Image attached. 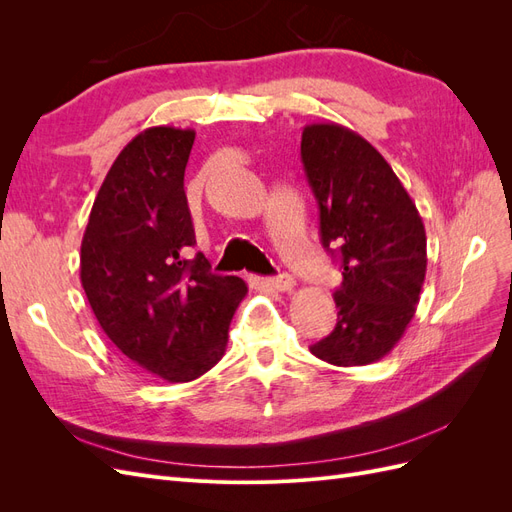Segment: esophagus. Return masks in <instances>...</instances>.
I'll list each match as a JSON object with an SVG mask.
<instances>
[{
    "label": "esophagus",
    "mask_w": 512,
    "mask_h": 512,
    "mask_svg": "<svg viewBox=\"0 0 512 512\" xmlns=\"http://www.w3.org/2000/svg\"><path fill=\"white\" fill-rule=\"evenodd\" d=\"M260 286L267 290H277V292H290L294 288V280L290 275H280V277H265L260 280Z\"/></svg>",
    "instance_id": "esophagus-1"
}]
</instances>
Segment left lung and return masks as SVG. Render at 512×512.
Masks as SVG:
<instances>
[{
  "instance_id": "8db88e82",
  "label": "left lung",
  "mask_w": 512,
  "mask_h": 512,
  "mask_svg": "<svg viewBox=\"0 0 512 512\" xmlns=\"http://www.w3.org/2000/svg\"><path fill=\"white\" fill-rule=\"evenodd\" d=\"M305 175L320 207V239L342 267L335 329L309 346L337 367L389 354L414 318L427 271V237L410 194L380 151L339 123H309Z\"/></svg>"
}]
</instances>
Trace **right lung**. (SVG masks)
I'll return each mask as SVG.
<instances>
[{
  "mask_svg": "<svg viewBox=\"0 0 512 512\" xmlns=\"http://www.w3.org/2000/svg\"><path fill=\"white\" fill-rule=\"evenodd\" d=\"M194 138L170 126L136 134L106 173L81 243V284L102 331L168 382L196 380L222 359L247 294L203 254L185 258L196 243L183 190Z\"/></svg>",
  "mask_w": 512,
  "mask_h": 512,
  "instance_id": "add662e5",
  "label": "right lung"
}]
</instances>
